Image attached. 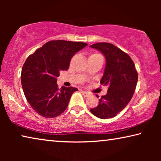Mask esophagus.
I'll use <instances>...</instances> for the list:
<instances>
[{"instance_id": "esophagus-1", "label": "esophagus", "mask_w": 161, "mask_h": 161, "mask_svg": "<svg viewBox=\"0 0 161 161\" xmlns=\"http://www.w3.org/2000/svg\"><path fill=\"white\" fill-rule=\"evenodd\" d=\"M82 94H83V97H87L89 95V92H85V91H82Z\"/></svg>"}]
</instances>
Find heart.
Returning a JSON list of instances; mask_svg holds the SVG:
<instances>
[{"label": "heart", "instance_id": "b5f03b06", "mask_svg": "<svg viewBox=\"0 0 161 161\" xmlns=\"http://www.w3.org/2000/svg\"><path fill=\"white\" fill-rule=\"evenodd\" d=\"M92 55H99V54H97V53H94V54H92Z\"/></svg>", "mask_w": 161, "mask_h": 161}]
</instances>
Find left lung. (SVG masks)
<instances>
[{"mask_svg": "<svg viewBox=\"0 0 161 161\" xmlns=\"http://www.w3.org/2000/svg\"><path fill=\"white\" fill-rule=\"evenodd\" d=\"M90 47L100 50L105 57L100 83L108 87L107 94L99 100V105L90 111L103 119L114 117L126 107L135 92L138 81L135 64L128 54L111 43L99 42Z\"/></svg>", "mask_w": 161, "mask_h": 161, "instance_id": "obj_1", "label": "left lung"}]
</instances>
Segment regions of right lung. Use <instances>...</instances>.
<instances>
[{
    "label": "right lung",
    "mask_w": 161,
    "mask_h": 161,
    "mask_svg": "<svg viewBox=\"0 0 161 161\" xmlns=\"http://www.w3.org/2000/svg\"><path fill=\"white\" fill-rule=\"evenodd\" d=\"M87 45L80 42L50 41L26 59L21 72L22 86L26 100L39 115L53 118L67 109L78 89H59L57 77L61 70L68 69L72 56Z\"/></svg>",
    "instance_id": "right-lung-1"
}]
</instances>
